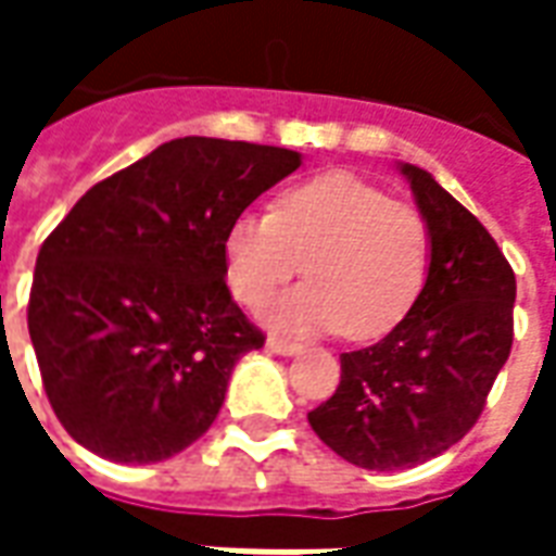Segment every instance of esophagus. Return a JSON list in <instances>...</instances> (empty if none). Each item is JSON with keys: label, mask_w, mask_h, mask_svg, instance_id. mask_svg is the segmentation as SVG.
<instances>
[{"label": "esophagus", "mask_w": 556, "mask_h": 556, "mask_svg": "<svg viewBox=\"0 0 556 556\" xmlns=\"http://www.w3.org/2000/svg\"><path fill=\"white\" fill-rule=\"evenodd\" d=\"M267 349L274 351V354H282V357H294V354H301L303 345L301 342H291V339L270 337L267 339Z\"/></svg>", "instance_id": "obj_1"}]
</instances>
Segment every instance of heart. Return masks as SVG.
<instances>
[{
  "instance_id": "obj_1",
  "label": "heart",
  "mask_w": 556,
  "mask_h": 556,
  "mask_svg": "<svg viewBox=\"0 0 556 556\" xmlns=\"http://www.w3.org/2000/svg\"><path fill=\"white\" fill-rule=\"evenodd\" d=\"M226 279L243 306H265L303 270L309 282L267 309L289 333L345 330L378 339L410 313L431 262L429 223L417 207L351 172L286 187L270 214H241L223 241Z\"/></svg>"
}]
</instances>
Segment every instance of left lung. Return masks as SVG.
Instances as JSON below:
<instances>
[{
  "mask_svg": "<svg viewBox=\"0 0 556 556\" xmlns=\"http://www.w3.org/2000/svg\"><path fill=\"white\" fill-rule=\"evenodd\" d=\"M399 172L429 223V277L381 342L339 357L337 393L309 410L315 434L366 470L422 465L462 441L513 349L515 274L501 247L429 172Z\"/></svg>",
  "mask_w": 556,
  "mask_h": 556,
  "instance_id": "8db88e82",
  "label": "left lung"
}]
</instances>
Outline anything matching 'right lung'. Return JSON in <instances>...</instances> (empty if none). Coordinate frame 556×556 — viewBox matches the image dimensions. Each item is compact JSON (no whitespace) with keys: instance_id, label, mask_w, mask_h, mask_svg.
<instances>
[{"instance_id":"add662e5","label":"right lung","mask_w":556,"mask_h":556,"mask_svg":"<svg viewBox=\"0 0 556 556\" xmlns=\"http://www.w3.org/2000/svg\"><path fill=\"white\" fill-rule=\"evenodd\" d=\"M298 166L289 148L172 139L55 226L35 265L29 337L74 441L151 465L211 429L235 363L265 345L231 301L223 241Z\"/></svg>"}]
</instances>
